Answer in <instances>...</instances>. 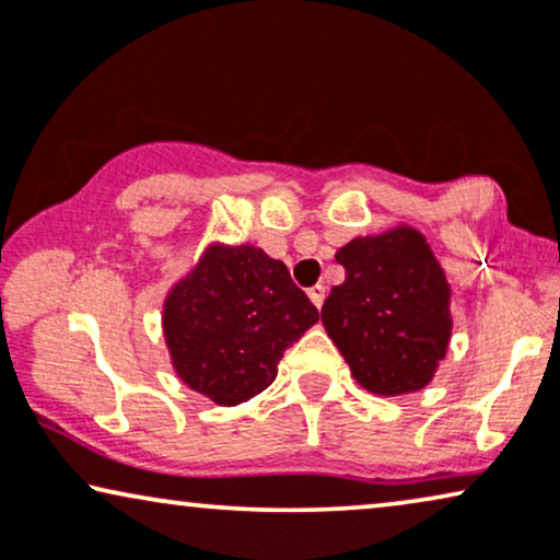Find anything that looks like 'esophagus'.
<instances>
[{"instance_id":"1","label":"esophagus","mask_w":560,"mask_h":560,"mask_svg":"<svg viewBox=\"0 0 560 560\" xmlns=\"http://www.w3.org/2000/svg\"><path fill=\"white\" fill-rule=\"evenodd\" d=\"M307 294H310V300H312V304H315V307H317V310H319V307H323V302H325V287H323V284L312 287Z\"/></svg>"}]
</instances>
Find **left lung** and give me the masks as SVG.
Instances as JSON below:
<instances>
[{
  "label": "left lung",
  "instance_id": "8db88e82",
  "mask_svg": "<svg viewBox=\"0 0 560 560\" xmlns=\"http://www.w3.org/2000/svg\"><path fill=\"white\" fill-rule=\"evenodd\" d=\"M346 281L323 304V325L350 374L378 397L420 392L451 342V284L420 230L397 225L342 245Z\"/></svg>",
  "mask_w": 560,
  "mask_h": 560
}]
</instances>
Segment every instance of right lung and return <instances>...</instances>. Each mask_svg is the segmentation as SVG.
Instances as JSON below:
<instances>
[{"label": "right lung", "mask_w": 560, "mask_h": 560, "mask_svg": "<svg viewBox=\"0 0 560 560\" xmlns=\"http://www.w3.org/2000/svg\"><path fill=\"white\" fill-rule=\"evenodd\" d=\"M317 319L281 260L248 243H212L166 294L163 338L189 389L235 407L273 384L284 350Z\"/></svg>", "instance_id": "right-lung-1"}]
</instances>
